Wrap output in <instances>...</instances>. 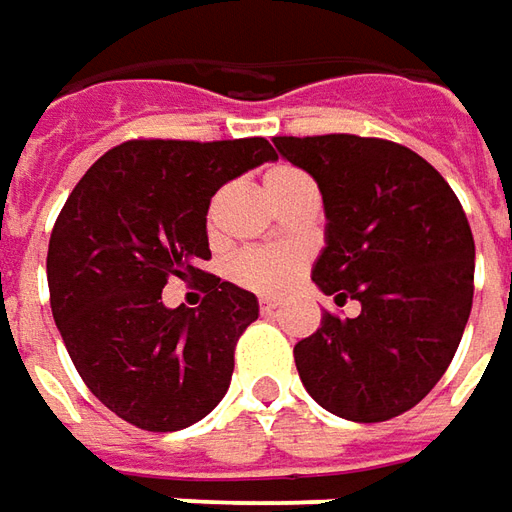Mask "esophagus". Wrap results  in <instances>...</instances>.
<instances>
[{"label": "esophagus", "mask_w": 512, "mask_h": 512, "mask_svg": "<svg viewBox=\"0 0 512 512\" xmlns=\"http://www.w3.org/2000/svg\"><path fill=\"white\" fill-rule=\"evenodd\" d=\"M257 305H260V314H274V311H277V308H280V302L277 300H271V297H260V302H257Z\"/></svg>", "instance_id": "obj_1"}]
</instances>
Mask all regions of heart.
Instances as JSON below:
<instances>
[{"mask_svg":"<svg viewBox=\"0 0 512 512\" xmlns=\"http://www.w3.org/2000/svg\"><path fill=\"white\" fill-rule=\"evenodd\" d=\"M308 176L297 168L277 165L266 173V193L271 201L283 196L288 187L305 182ZM305 257L297 249H285V246H260V249H246L229 263V277L249 291L257 294H283L285 288H291L294 280L300 277Z\"/></svg>","mask_w":512,"mask_h":512,"instance_id":"obj_1","label":"heart"}]
</instances>
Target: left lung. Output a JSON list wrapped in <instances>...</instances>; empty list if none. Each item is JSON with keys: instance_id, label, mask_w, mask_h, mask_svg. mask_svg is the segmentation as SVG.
Wrapping results in <instances>:
<instances>
[{"instance_id": "obj_1", "label": "left lung", "mask_w": 512, "mask_h": 512, "mask_svg": "<svg viewBox=\"0 0 512 512\" xmlns=\"http://www.w3.org/2000/svg\"><path fill=\"white\" fill-rule=\"evenodd\" d=\"M328 215L314 283L356 319L322 314L294 347L322 409L356 423L409 412L443 378L474 302V235L460 198L406 145L356 134L274 137Z\"/></svg>"}]
</instances>
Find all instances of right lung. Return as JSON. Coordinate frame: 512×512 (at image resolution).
<instances>
[{"instance_id": "1", "label": "right lung", "mask_w": 512, "mask_h": 512, "mask_svg": "<svg viewBox=\"0 0 512 512\" xmlns=\"http://www.w3.org/2000/svg\"><path fill=\"white\" fill-rule=\"evenodd\" d=\"M277 159L269 139H128L83 173L50 235L52 319L83 384L145 431H179L227 395L257 297L198 266L221 184ZM170 276L202 280L196 312L165 309Z\"/></svg>"}]
</instances>
